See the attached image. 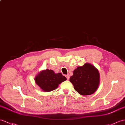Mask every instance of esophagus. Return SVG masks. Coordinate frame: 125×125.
<instances>
[{"mask_svg":"<svg viewBox=\"0 0 125 125\" xmlns=\"http://www.w3.org/2000/svg\"><path fill=\"white\" fill-rule=\"evenodd\" d=\"M66 78H67L68 80H69V79H70V75L69 74H67L66 76Z\"/></svg>","mask_w":125,"mask_h":125,"instance_id":"obj_1","label":"esophagus"}]
</instances>
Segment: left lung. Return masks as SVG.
<instances>
[{
	"label": "left lung",
	"instance_id": "left-lung-1",
	"mask_svg": "<svg viewBox=\"0 0 125 125\" xmlns=\"http://www.w3.org/2000/svg\"><path fill=\"white\" fill-rule=\"evenodd\" d=\"M73 73L70 82L79 94L89 95L97 89L100 82V73L92 64L86 63L83 66H78Z\"/></svg>",
	"mask_w": 125,
	"mask_h": 125
}]
</instances>
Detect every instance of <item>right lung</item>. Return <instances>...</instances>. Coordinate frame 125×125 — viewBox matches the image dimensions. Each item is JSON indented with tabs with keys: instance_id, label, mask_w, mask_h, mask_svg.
<instances>
[{
	"instance_id": "obj_1",
	"label": "right lung",
	"mask_w": 125,
	"mask_h": 125,
	"mask_svg": "<svg viewBox=\"0 0 125 125\" xmlns=\"http://www.w3.org/2000/svg\"><path fill=\"white\" fill-rule=\"evenodd\" d=\"M66 80L61 73H55L52 70H43L39 72L35 78L34 81L37 85L42 91L51 92L56 89L59 85Z\"/></svg>"
}]
</instances>
